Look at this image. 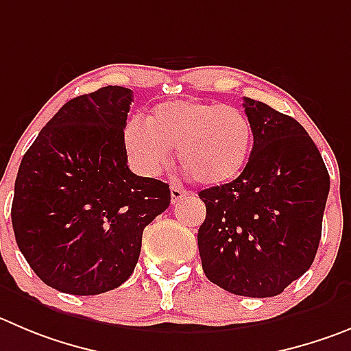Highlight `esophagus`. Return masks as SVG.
I'll use <instances>...</instances> for the list:
<instances>
[{
	"label": "esophagus",
	"instance_id": "1",
	"mask_svg": "<svg viewBox=\"0 0 351 351\" xmlns=\"http://www.w3.org/2000/svg\"><path fill=\"white\" fill-rule=\"evenodd\" d=\"M169 191H171V202H173V204H175V202H178V201H182V199L186 195V192L183 191L182 186H178V185H171V186H169Z\"/></svg>",
	"mask_w": 351,
	"mask_h": 351
}]
</instances>
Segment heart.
Segmentation results:
<instances>
[{
	"label": "heart",
	"mask_w": 351,
	"mask_h": 351,
	"mask_svg": "<svg viewBox=\"0 0 351 351\" xmlns=\"http://www.w3.org/2000/svg\"><path fill=\"white\" fill-rule=\"evenodd\" d=\"M123 143L131 168L142 176L159 175L176 147L186 175L216 186L244 171L253 149V128L234 106L173 100L154 107L145 121H128Z\"/></svg>",
	"instance_id": "heart-1"
}]
</instances>
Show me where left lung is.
<instances>
[{"label":"left lung","instance_id":"1","mask_svg":"<svg viewBox=\"0 0 351 351\" xmlns=\"http://www.w3.org/2000/svg\"><path fill=\"white\" fill-rule=\"evenodd\" d=\"M253 150L230 183L199 192L202 270L232 294L270 298L312 267L322 234L329 173L319 149L291 116L244 98Z\"/></svg>","mask_w":351,"mask_h":351}]
</instances>
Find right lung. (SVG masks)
<instances>
[{
	"instance_id": "right-lung-1",
	"label": "right lung",
	"mask_w": 351,
	"mask_h": 351,
	"mask_svg": "<svg viewBox=\"0 0 351 351\" xmlns=\"http://www.w3.org/2000/svg\"><path fill=\"white\" fill-rule=\"evenodd\" d=\"M133 91L72 98L39 131L15 180L19 250L47 286L77 296L130 279L143 228L166 211L169 185L131 173L123 133Z\"/></svg>"
}]
</instances>
